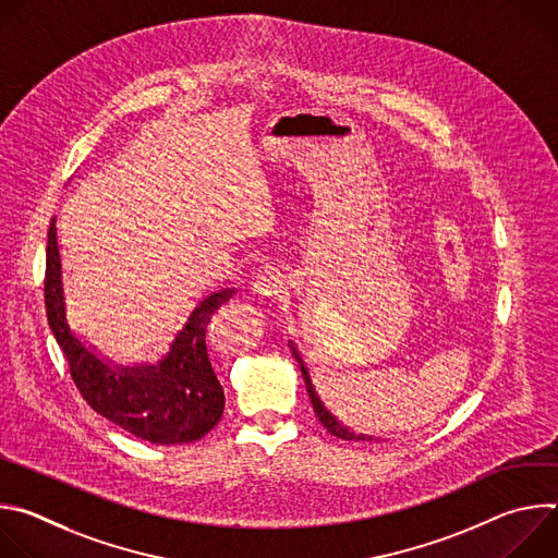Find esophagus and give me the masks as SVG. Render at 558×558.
Here are the masks:
<instances>
[{"instance_id": "obj_1", "label": "esophagus", "mask_w": 558, "mask_h": 558, "mask_svg": "<svg viewBox=\"0 0 558 558\" xmlns=\"http://www.w3.org/2000/svg\"><path fill=\"white\" fill-rule=\"evenodd\" d=\"M282 289H284V282H282V276L276 271V269H265V271H260L256 278H254V282H252V291L256 293V295H260V298H271V295H278V293H282Z\"/></svg>"}]
</instances>
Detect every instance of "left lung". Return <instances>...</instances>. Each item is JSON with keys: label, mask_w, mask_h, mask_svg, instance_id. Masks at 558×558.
<instances>
[{"label": "left lung", "mask_w": 558, "mask_h": 558, "mask_svg": "<svg viewBox=\"0 0 558 558\" xmlns=\"http://www.w3.org/2000/svg\"><path fill=\"white\" fill-rule=\"evenodd\" d=\"M291 351H293V355H295V360L300 362V371H302V377H304V384H306V392H308V400H311V404H313V411H315V415H317V420H320V424L331 433V435H336V437H340V439H349V441H373V437H366V435H355L353 430H349L347 426H342L329 411H327V407L323 404V400L320 397H317V392H315V388H313V381H311V377H308V373H306V368H304V362H302V357L298 355V351L291 347Z\"/></svg>", "instance_id": "8db88e82"}]
</instances>
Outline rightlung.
Instances as JSON below:
<instances>
[{
  "instance_id": "right-lung-1",
  "label": "right lung",
  "mask_w": 558,
  "mask_h": 558,
  "mask_svg": "<svg viewBox=\"0 0 558 558\" xmlns=\"http://www.w3.org/2000/svg\"><path fill=\"white\" fill-rule=\"evenodd\" d=\"M233 295L222 289L205 298L177 336L170 353L156 366H110L101 362L65 323L61 260L54 218L48 229L44 302L50 331L61 347L74 386L101 417L130 435L161 444H192L222 417L225 392L207 355V325Z\"/></svg>"
}]
</instances>
